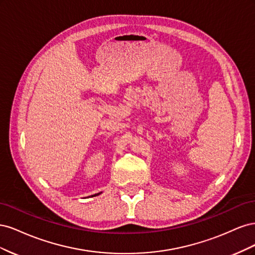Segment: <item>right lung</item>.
I'll use <instances>...</instances> for the list:
<instances>
[{"instance_id": "right-lung-1", "label": "right lung", "mask_w": 255, "mask_h": 255, "mask_svg": "<svg viewBox=\"0 0 255 255\" xmlns=\"http://www.w3.org/2000/svg\"><path fill=\"white\" fill-rule=\"evenodd\" d=\"M102 192H98V194H95V195H92V196H90V197H96V196H99V195H101Z\"/></svg>"}]
</instances>
